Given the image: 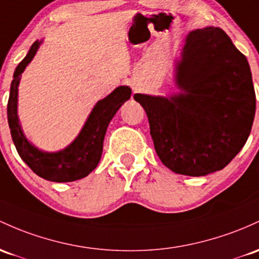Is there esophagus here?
<instances>
[{
    "label": "esophagus",
    "mask_w": 259,
    "mask_h": 259,
    "mask_svg": "<svg viewBox=\"0 0 259 259\" xmlns=\"http://www.w3.org/2000/svg\"><path fill=\"white\" fill-rule=\"evenodd\" d=\"M133 88H134V90H136V87L134 86V84H133Z\"/></svg>",
    "instance_id": "34e87169"
}]
</instances>
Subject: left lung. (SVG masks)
<instances>
[{
  "instance_id": "obj_1",
  "label": "left lung",
  "mask_w": 259,
  "mask_h": 259,
  "mask_svg": "<svg viewBox=\"0 0 259 259\" xmlns=\"http://www.w3.org/2000/svg\"><path fill=\"white\" fill-rule=\"evenodd\" d=\"M176 78L181 95H134L149 118L156 153L178 175L220 171L245 146L253 124L248 61L223 29H197L187 36Z\"/></svg>"
}]
</instances>
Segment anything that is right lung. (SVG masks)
<instances>
[{"instance_id": "add662e5", "label": "right lung", "mask_w": 259, "mask_h": 259, "mask_svg": "<svg viewBox=\"0 0 259 259\" xmlns=\"http://www.w3.org/2000/svg\"><path fill=\"white\" fill-rule=\"evenodd\" d=\"M40 42L36 40L30 47L27 56L18 64L11 83L7 104L8 125L19 156L39 177L51 182H73L90 175L97 167L103 151V140L108 124L119 108L132 96L127 86L115 88L109 96L99 101L88 116L83 129L76 140L60 152H41L25 139L17 115V96L21 75L32 61Z\"/></svg>"}]
</instances>
